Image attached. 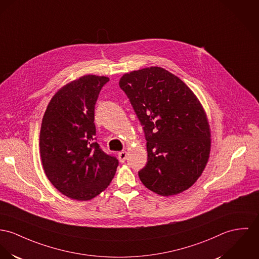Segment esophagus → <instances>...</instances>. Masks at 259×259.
<instances>
[{
	"mask_svg": "<svg viewBox=\"0 0 259 259\" xmlns=\"http://www.w3.org/2000/svg\"><path fill=\"white\" fill-rule=\"evenodd\" d=\"M118 158H119L120 162H124L127 158V153L125 151H121L118 153Z\"/></svg>",
	"mask_w": 259,
	"mask_h": 259,
	"instance_id": "obj_1",
	"label": "esophagus"
}]
</instances>
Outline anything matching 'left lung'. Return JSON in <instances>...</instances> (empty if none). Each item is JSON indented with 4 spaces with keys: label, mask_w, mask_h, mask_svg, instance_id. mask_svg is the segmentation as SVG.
Instances as JSON below:
<instances>
[{
    "label": "left lung",
    "mask_w": 259,
    "mask_h": 259,
    "mask_svg": "<svg viewBox=\"0 0 259 259\" xmlns=\"http://www.w3.org/2000/svg\"><path fill=\"white\" fill-rule=\"evenodd\" d=\"M119 87L147 141L141 181L161 196L186 190L201 176L210 154V129L199 101L182 80L159 67L125 74Z\"/></svg>",
    "instance_id": "left-lung-1"
}]
</instances>
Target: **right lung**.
Wrapping results in <instances>:
<instances>
[{"instance_id": "obj_1", "label": "right lung", "mask_w": 259, "mask_h": 259, "mask_svg": "<svg viewBox=\"0 0 259 259\" xmlns=\"http://www.w3.org/2000/svg\"><path fill=\"white\" fill-rule=\"evenodd\" d=\"M107 77L88 75L63 87L50 100L40 129L46 177L72 199H93L111 182L118 159L97 142L95 107Z\"/></svg>"}]
</instances>
